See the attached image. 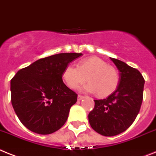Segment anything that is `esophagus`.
<instances>
[{
	"label": "esophagus",
	"instance_id": "34e87169",
	"mask_svg": "<svg viewBox=\"0 0 156 156\" xmlns=\"http://www.w3.org/2000/svg\"><path fill=\"white\" fill-rule=\"evenodd\" d=\"M83 98H84V97L82 96V95H78V101H81L82 99H83Z\"/></svg>",
	"mask_w": 156,
	"mask_h": 156
}]
</instances>
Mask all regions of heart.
<instances>
[{
	"label": "heart",
	"instance_id": "b5f03b06",
	"mask_svg": "<svg viewBox=\"0 0 156 156\" xmlns=\"http://www.w3.org/2000/svg\"><path fill=\"white\" fill-rule=\"evenodd\" d=\"M62 78L67 86L76 90L81 84L90 83L82 87L85 92L96 93L100 98H105L117 89L120 81V73L116 68L98 57H90L81 61L78 66L70 63L65 67Z\"/></svg>",
	"mask_w": 156,
	"mask_h": 156
}]
</instances>
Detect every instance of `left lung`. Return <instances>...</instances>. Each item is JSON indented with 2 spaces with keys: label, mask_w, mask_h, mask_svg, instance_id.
Returning a JSON list of instances; mask_svg holds the SVG:
<instances>
[{
  "label": "left lung",
  "mask_w": 156,
  "mask_h": 156,
  "mask_svg": "<svg viewBox=\"0 0 156 156\" xmlns=\"http://www.w3.org/2000/svg\"><path fill=\"white\" fill-rule=\"evenodd\" d=\"M110 59L120 72V84L107 98L94 100V108L88 116L92 129L105 136L120 134L134 122L140 109L144 86L138 70L120 60Z\"/></svg>",
  "instance_id": "1"
}]
</instances>
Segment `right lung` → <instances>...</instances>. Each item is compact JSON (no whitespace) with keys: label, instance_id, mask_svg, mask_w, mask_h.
Segmentation results:
<instances>
[{"label":"right lung","instance_id":"obj_1","mask_svg":"<svg viewBox=\"0 0 156 156\" xmlns=\"http://www.w3.org/2000/svg\"><path fill=\"white\" fill-rule=\"evenodd\" d=\"M81 53H61L40 58L16 74L11 80V101L27 129L41 135L62 128L78 94L62 81L68 64Z\"/></svg>","mask_w":156,"mask_h":156}]
</instances>
